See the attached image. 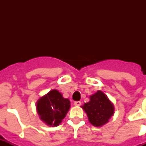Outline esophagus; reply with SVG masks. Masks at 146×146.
Here are the masks:
<instances>
[{"instance_id":"obj_1","label":"esophagus","mask_w":146,"mask_h":146,"mask_svg":"<svg viewBox=\"0 0 146 146\" xmlns=\"http://www.w3.org/2000/svg\"><path fill=\"white\" fill-rule=\"evenodd\" d=\"M80 104H81V102L80 101H77V102H74V105H76V106H80Z\"/></svg>"}]
</instances>
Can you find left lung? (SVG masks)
Masks as SVG:
<instances>
[{"mask_svg": "<svg viewBox=\"0 0 146 146\" xmlns=\"http://www.w3.org/2000/svg\"><path fill=\"white\" fill-rule=\"evenodd\" d=\"M87 113L89 121L95 127L106 123L113 114V105L102 91L90 96V101L82 107Z\"/></svg>", "mask_w": 146, "mask_h": 146, "instance_id": "8db88e82", "label": "left lung"}]
</instances>
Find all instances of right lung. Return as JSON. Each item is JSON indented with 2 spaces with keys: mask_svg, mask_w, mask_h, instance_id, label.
Instances as JSON below:
<instances>
[{
  "mask_svg": "<svg viewBox=\"0 0 146 146\" xmlns=\"http://www.w3.org/2000/svg\"><path fill=\"white\" fill-rule=\"evenodd\" d=\"M70 102L63 98L57 90L49 92L37 102V111L40 118L46 124L57 127L65 117L70 107Z\"/></svg>",
  "mask_w": 146,
  "mask_h": 146,
  "instance_id": "1",
  "label": "right lung"
}]
</instances>
